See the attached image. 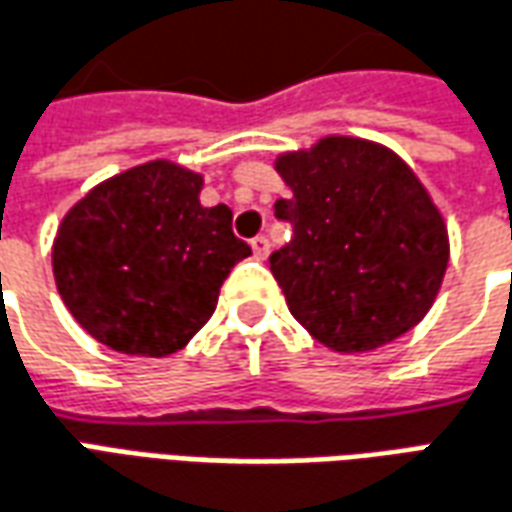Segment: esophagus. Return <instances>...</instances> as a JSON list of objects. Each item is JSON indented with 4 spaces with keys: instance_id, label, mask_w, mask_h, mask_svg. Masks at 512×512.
I'll return each mask as SVG.
<instances>
[{
    "instance_id": "34e87169",
    "label": "esophagus",
    "mask_w": 512,
    "mask_h": 512,
    "mask_svg": "<svg viewBox=\"0 0 512 512\" xmlns=\"http://www.w3.org/2000/svg\"><path fill=\"white\" fill-rule=\"evenodd\" d=\"M268 249H271V244H268L266 235H257V238H252V252H255L257 260H266Z\"/></svg>"
}]
</instances>
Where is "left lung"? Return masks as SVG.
I'll use <instances>...</instances> for the list:
<instances>
[{
  "mask_svg": "<svg viewBox=\"0 0 512 512\" xmlns=\"http://www.w3.org/2000/svg\"><path fill=\"white\" fill-rule=\"evenodd\" d=\"M291 188L274 216L291 244L268 257L291 316L332 352H371L430 313L449 266V232L416 171L388 146L327 135L285 152Z\"/></svg>",
  "mask_w": 512,
  "mask_h": 512,
  "instance_id": "1",
  "label": "left lung"
}]
</instances>
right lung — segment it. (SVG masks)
<instances>
[{"mask_svg":"<svg viewBox=\"0 0 512 512\" xmlns=\"http://www.w3.org/2000/svg\"><path fill=\"white\" fill-rule=\"evenodd\" d=\"M202 174L149 160L99 182L57 227V293L121 355H174L213 316L221 282L252 255L232 210L199 202Z\"/></svg>","mask_w":512,"mask_h":512,"instance_id":"add662e5","label":"right lung"}]
</instances>
